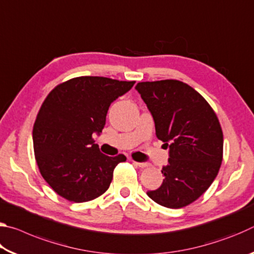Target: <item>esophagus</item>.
Segmentation results:
<instances>
[{"label": "esophagus", "instance_id": "esophagus-1", "mask_svg": "<svg viewBox=\"0 0 254 254\" xmlns=\"http://www.w3.org/2000/svg\"><path fill=\"white\" fill-rule=\"evenodd\" d=\"M133 163H135V165L139 166L140 168H147V167L150 166L149 162H135V161H133Z\"/></svg>", "mask_w": 254, "mask_h": 254}]
</instances>
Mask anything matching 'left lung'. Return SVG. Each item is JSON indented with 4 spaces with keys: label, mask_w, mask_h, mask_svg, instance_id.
Masks as SVG:
<instances>
[{
    "label": "left lung",
    "mask_w": 254,
    "mask_h": 254,
    "mask_svg": "<svg viewBox=\"0 0 254 254\" xmlns=\"http://www.w3.org/2000/svg\"><path fill=\"white\" fill-rule=\"evenodd\" d=\"M135 89L151 113L156 135L169 149L165 179L147 194L159 205L182 208L204 194L223 159V132L205 98L175 79L137 83Z\"/></svg>",
    "instance_id": "left-lung-1"
}]
</instances>
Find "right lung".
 Listing matches in <instances>:
<instances>
[{"instance_id":"right-lung-1","label":"right lung","mask_w":254,"mask_h":254,"mask_svg":"<svg viewBox=\"0 0 254 254\" xmlns=\"http://www.w3.org/2000/svg\"><path fill=\"white\" fill-rule=\"evenodd\" d=\"M134 83L81 76L46 97L33 126V150L41 176L59 196L84 203L109 189L114 168L127 158L105 156L93 134H101L111 103Z\"/></svg>"}]
</instances>
